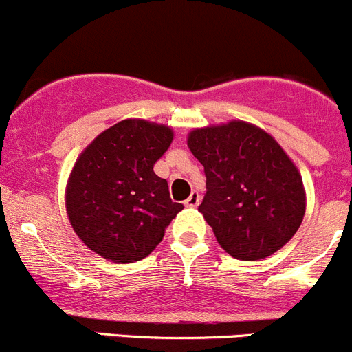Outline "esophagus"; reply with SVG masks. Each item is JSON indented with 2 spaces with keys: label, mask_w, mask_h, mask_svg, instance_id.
Here are the masks:
<instances>
[{
  "label": "esophagus",
  "mask_w": 352,
  "mask_h": 352,
  "mask_svg": "<svg viewBox=\"0 0 352 352\" xmlns=\"http://www.w3.org/2000/svg\"><path fill=\"white\" fill-rule=\"evenodd\" d=\"M200 204V195L199 192H192V195L185 200L186 207H197Z\"/></svg>",
  "instance_id": "34e87169"
}]
</instances>
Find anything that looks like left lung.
<instances>
[{"label":"left lung","instance_id":"left-lung-1","mask_svg":"<svg viewBox=\"0 0 352 352\" xmlns=\"http://www.w3.org/2000/svg\"><path fill=\"white\" fill-rule=\"evenodd\" d=\"M186 143L206 170L199 210L230 256L259 261L289 243L306 214V190L270 133L235 119L192 129Z\"/></svg>","mask_w":352,"mask_h":352}]
</instances>
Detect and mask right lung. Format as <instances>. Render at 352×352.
Returning <instances> with one entry per match:
<instances>
[{
    "label": "right lung",
    "instance_id": "obj_1",
    "mask_svg": "<svg viewBox=\"0 0 352 352\" xmlns=\"http://www.w3.org/2000/svg\"><path fill=\"white\" fill-rule=\"evenodd\" d=\"M173 128L124 119L81 152L65 186L70 226L86 247L117 264L148 256L183 204L153 173L173 143Z\"/></svg>",
    "mask_w": 352,
    "mask_h": 352
}]
</instances>
